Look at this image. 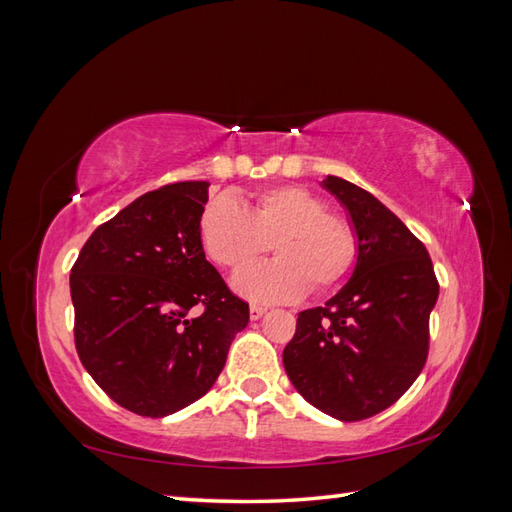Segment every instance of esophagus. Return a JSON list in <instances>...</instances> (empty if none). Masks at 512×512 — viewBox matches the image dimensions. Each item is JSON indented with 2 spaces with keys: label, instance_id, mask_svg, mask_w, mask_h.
<instances>
[{
  "label": "esophagus",
  "instance_id": "obj_1",
  "mask_svg": "<svg viewBox=\"0 0 512 512\" xmlns=\"http://www.w3.org/2000/svg\"><path fill=\"white\" fill-rule=\"evenodd\" d=\"M266 314V307H261V305H251V320H259L261 316Z\"/></svg>",
  "mask_w": 512,
  "mask_h": 512
}]
</instances>
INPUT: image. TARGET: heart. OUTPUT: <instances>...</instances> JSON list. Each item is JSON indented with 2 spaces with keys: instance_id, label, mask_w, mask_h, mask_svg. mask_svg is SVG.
<instances>
[{
  "instance_id": "b5f03b06",
  "label": "heart",
  "mask_w": 512,
  "mask_h": 512,
  "mask_svg": "<svg viewBox=\"0 0 512 512\" xmlns=\"http://www.w3.org/2000/svg\"><path fill=\"white\" fill-rule=\"evenodd\" d=\"M198 237L213 264L229 270L251 264L272 244L275 259L233 279V288L257 303H285L310 288H334L358 255L351 222L296 185L259 189L246 207L231 196L211 198L200 213Z\"/></svg>"
}]
</instances>
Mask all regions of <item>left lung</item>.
<instances>
[{"mask_svg": "<svg viewBox=\"0 0 512 512\" xmlns=\"http://www.w3.org/2000/svg\"><path fill=\"white\" fill-rule=\"evenodd\" d=\"M323 187L349 211L358 261L336 296L296 318L283 366L314 408L362 421L390 408L423 371L438 281L423 242L373 194L338 176Z\"/></svg>", "mask_w": 512, "mask_h": 512, "instance_id": "obj_1", "label": "left lung"}]
</instances>
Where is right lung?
<instances>
[{
  "label": "right lung",
  "mask_w": 512,
  "mask_h": 512,
  "mask_svg": "<svg viewBox=\"0 0 512 512\" xmlns=\"http://www.w3.org/2000/svg\"><path fill=\"white\" fill-rule=\"evenodd\" d=\"M207 200V181L139 196L91 233L71 268L80 362L141 417H168L205 395L248 325V303L200 246Z\"/></svg>",
  "instance_id": "add662e5"
}]
</instances>
